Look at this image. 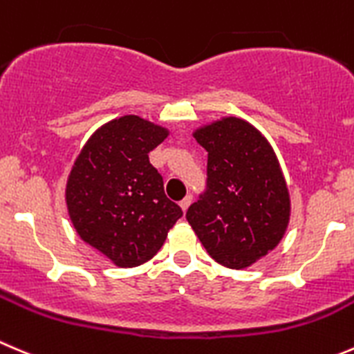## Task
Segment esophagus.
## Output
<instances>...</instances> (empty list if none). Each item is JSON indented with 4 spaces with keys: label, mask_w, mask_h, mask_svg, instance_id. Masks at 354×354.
<instances>
[{
    "label": "esophagus",
    "mask_w": 354,
    "mask_h": 354,
    "mask_svg": "<svg viewBox=\"0 0 354 354\" xmlns=\"http://www.w3.org/2000/svg\"><path fill=\"white\" fill-rule=\"evenodd\" d=\"M190 204H192V195H187V197L183 198V201L180 202V205H181V209H183L185 212H187V209L190 207Z\"/></svg>",
    "instance_id": "obj_1"
}]
</instances>
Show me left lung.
<instances>
[{"mask_svg":"<svg viewBox=\"0 0 354 354\" xmlns=\"http://www.w3.org/2000/svg\"><path fill=\"white\" fill-rule=\"evenodd\" d=\"M207 152V185L187 219L209 256L242 270L275 249L286 233L290 198L275 152L239 118L194 133Z\"/></svg>","mask_w":354,"mask_h":354,"instance_id":"1","label":"left lung"}]
</instances>
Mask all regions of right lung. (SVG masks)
<instances>
[{
	"label": "right lung",
	"mask_w": 354,
	"mask_h": 354,
	"mask_svg": "<svg viewBox=\"0 0 354 354\" xmlns=\"http://www.w3.org/2000/svg\"><path fill=\"white\" fill-rule=\"evenodd\" d=\"M166 136L138 115L114 119L91 135L68 174L65 201L75 232L121 268L152 259L183 216L149 160Z\"/></svg>",
	"instance_id": "obj_1"
}]
</instances>
